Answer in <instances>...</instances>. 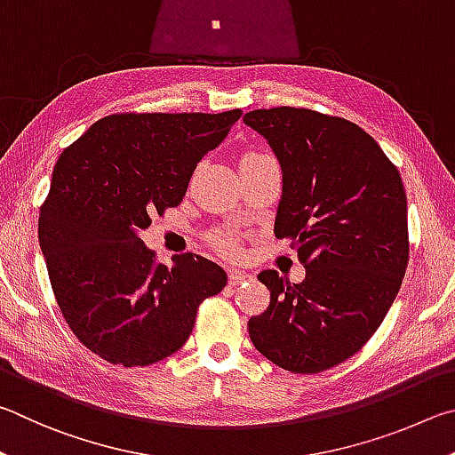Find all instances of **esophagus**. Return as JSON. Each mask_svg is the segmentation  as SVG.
<instances>
[{"label":"esophagus","instance_id":"1","mask_svg":"<svg viewBox=\"0 0 455 455\" xmlns=\"http://www.w3.org/2000/svg\"><path fill=\"white\" fill-rule=\"evenodd\" d=\"M228 280H229V285H242L245 282L253 280V275L250 272H243V269H229Z\"/></svg>","mask_w":455,"mask_h":455}]
</instances>
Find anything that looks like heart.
Returning <instances> with one entry per match:
<instances>
[{"label": "heart", "mask_w": 455, "mask_h": 455, "mask_svg": "<svg viewBox=\"0 0 455 455\" xmlns=\"http://www.w3.org/2000/svg\"><path fill=\"white\" fill-rule=\"evenodd\" d=\"M266 154H258V151H250V154H245L242 159H250V157H261ZM210 243L213 245V250H218L221 256L226 258H234L237 253V240L232 232H228V229H220V232H213L210 235Z\"/></svg>", "instance_id": "obj_1"}]
</instances>
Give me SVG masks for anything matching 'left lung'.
<instances>
[{"mask_svg":"<svg viewBox=\"0 0 455 455\" xmlns=\"http://www.w3.org/2000/svg\"><path fill=\"white\" fill-rule=\"evenodd\" d=\"M243 122L280 159L275 237L290 240L306 280L275 269L264 314L248 322L261 355L291 373H320L360 352L400 291L410 258L408 199L378 141L344 117L306 108L253 109Z\"/></svg>","mask_w":455,"mask_h":455,"instance_id":"obj_1","label":"left lung"}]
</instances>
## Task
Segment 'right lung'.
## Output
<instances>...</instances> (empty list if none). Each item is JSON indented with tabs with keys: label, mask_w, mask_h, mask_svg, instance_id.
<instances>
[{
	"label": "right lung",
	"mask_w": 455,
	"mask_h": 455,
	"mask_svg": "<svg viewBox=\"0 0 455 455\" xmlns=\"http://www.w3.org/2000/svg\"><path fill=\"white\" fill-rule=\"evenodd\" d=\"M240 116L124 111L60 156L39 207V248L63 320L101 360L132 368L175 354L199 304L226 288V272L202 256L159 264L140 232L181 204L199 159Z\"/></svg>",
	"instance_id": "right-lung-1"
}]
</instances>
